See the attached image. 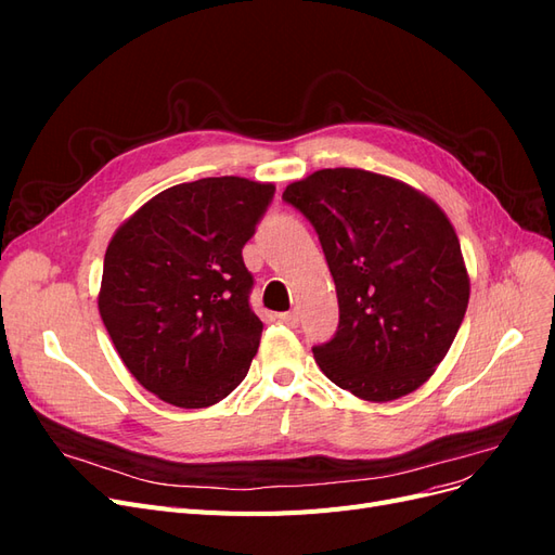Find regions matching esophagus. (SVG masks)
<instances>
[{"label":"esophagus","mask_w":555,"mask_h":555,"mask_svg":"<svg viewBox=\"0 0 555 555\" xmlns=\"http://www.w3.org/2000/svg\"><path fill=\"white\" fill-rule=\"evenodd\" d=\"M280 322L282 324H287L289 328H296L298 326V314L292 310V312H282L280 314Z\"/></svg>","instance_id":"1"}]
</instances>
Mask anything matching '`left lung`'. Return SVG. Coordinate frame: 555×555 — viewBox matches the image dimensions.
I'll return each instance as SVG.
<instances>
[{
  "label": "left lung",
  "mask_w": 555,
  "mask_h": 555,
  "mask_svg": "<svg viewBox=\"0 0 555 555\" xmlns=\"http://www.w3.org/2000/svg\"><path fill=\"white\" fill-rule=\"evenodd\" d=\"M322 243L340 324L312 347L322 373L371 402L416 391L456 338L469 278L456 231L430 196L363 169H322L287 184Z\"/></svg>",
  "instance_id": "left-lung-1"
}]
</instances>
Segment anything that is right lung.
I'll list each match as a JSON object with an SVG mask.
<instances>
[{"mask_svg":"<svg viewBox=\"0 0 555 555\" xmlns=\"http://www.w3.org/2000/svg\"><path fill=\"white\" fill-rule=\"evenodd\" d=\"M273 194L238 176L182 182L113 233L99 314L127 371L169 405L210 408L249 371L263 324L243 247Z\"/></svg>","mask_w":555,"mask_h":555,"instance_id":"right-lung-1","label":"right lung"}]
</instances>
